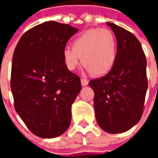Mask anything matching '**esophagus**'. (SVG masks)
<instances>
[{"label":"esophagus","mask_w":158,"mask_h":158,"mask_svg":"<svg viewBox=\"0 0 158 158\" xmlns=\"http://www.w3.org/2000/svg\"><path fill=\"white\" fill-rule=\"evenodd\" d=\"M88 83L89 82L86 79H81V84H82V86H87Z\"/></svg>","instance_id":"1"}]
</instances>
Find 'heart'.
<instances>
[{"label": "heart", "mask_w": 158, "mask_h": 158, "mask_svg": "<svg viewBox=\"0 0 158 158\" xmlns=\"http://www.w3.org/2000/svg\"><path fill=\"white\" fill-rule=\"evenodd\" d=\"M72 47L66 46L61 52L65 67L69 71L76 69L82 60L86 71L101 76L109 73L116 61L117 42L108 30L89 29L73 40Z\"/></svg>", "instance_id": "heart-1"}]
</instances>
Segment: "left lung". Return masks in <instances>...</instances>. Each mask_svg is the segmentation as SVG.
I'll return each mask as SVG.
<instances>
[{
  "instance_id": "obj_1",
  "label": "left lung",
  "mask_w": 158,
  "mask_h": 158,
  "mask_svg": "<svg viewBox=\"0 0 158 158\" xmlns=\"http://www.w3.org/2000/svg\"><path fill=\"white\" fill-rule=\"evenodd\" d=\"M117 41V57L111 71L91 80L96 119L104 131L118 134L129 130L143 115L148 89L147 61L139 40L133 33L112 23Z\"/></svg>"
}]
</instances>
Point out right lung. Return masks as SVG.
I'll return each mask as SVG.
<instances>
[{
    "label": "right lung",
    "instance_id": "obj_1",
    "mask_svg": "<svg viewBox=\"0 0 158 158\" xmlns=\"http://www.w3.org/2000/svg\"><path fill=\"white\" fill-rule=\"evenodd\" d=\"M78 29L55 21L30 29L15 46L11 68L15 109L35 135L55 138L71 123L81 80L65 67L61 52Z\"/></svg>",
    "mask_w": 158,
    "mask_h": 158
}]
</instances>
